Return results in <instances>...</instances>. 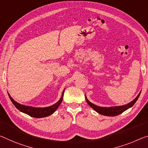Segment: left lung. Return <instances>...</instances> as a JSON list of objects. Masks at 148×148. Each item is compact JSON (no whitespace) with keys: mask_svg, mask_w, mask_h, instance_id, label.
Masks as SVG:
<instances>
[{"mask_svg":"<svg viewBox=\"0 0 148 148\" xmlns=\"http://www.w3.org/2000/svg\"><path fill=\"white\" fill-rule=\"evenodd\" d=\"M140 93H141V91H140L139 94L136 96V97L134 99L132 100V101H130L127 104L124 105H121V106H114V107H109L97 106V105L91 103L90 101L88 99V98H87L86 95H85V97L88 104L90 105V106L92 108L93 110H95L96 112H97L98 113L105 116H114L119 115V114H121L122 112L125 111L126 110L128 109L129 108L132 107L133 105H134L135 103L136 102V101L138 100V97H139V96L140 95Z\"/></svg>","mask_w":148,"mask_h":148,"instance_id":"obj_1","label":"left lung"}]
</instances>
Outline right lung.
I'll use <instances>...</instances> for the list:
<instances>
[{
  "label": "right lung",
  "mask_w": 148,
  "mask_h": 148,
  "mask_svg": "<svg viewBox=\"0 0 148 148\" xmlns=\"http://www.w3.org/2000/svg\"><path fill=\"white\" fill-rule=\"evenodd\" d=\"M64 90L62 91L61 97L60 98V99L58 100L56 103L51 105V106H49L47 107H34L32 106H27V105H22L19 103L16 102V101L11 97L8 92V94L14 105L20 111L23 112V113L27 114L30 116L34 117V118H43V117L48 116L49 115H51V114H53L54 112H55L56 110L57 109V108L59 107V105L61 103L63 99Z\"/></svg>",
  "instance_id": "1"
}]
</instances>
